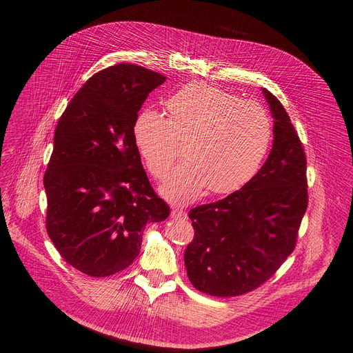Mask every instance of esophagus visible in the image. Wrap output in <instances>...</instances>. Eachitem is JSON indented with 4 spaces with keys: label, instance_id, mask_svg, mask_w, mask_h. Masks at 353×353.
<instances>
[{
    "label": "esophagus",
    "instance_id": "obj_1",
    "mask_svg": "<svg viewBox=\"0 0 353 353\" xmlns=\"http://www.w3.org/2000/svg\"><path fill=\"white\" fill-rule=\"evenodd\" d=\"M170 216L173 217V219H186L188 217V214H186V212H183V210H180V209H173L172 210V213H170Z\"/></svg>",
    "mask_w": 353,
    "mask_h": 353
}]
</instances>
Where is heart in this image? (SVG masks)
Segmentation results:
<instances>
[{"label": "heart", "mask_w": 353, "mask_h": 353, "mask_svg": "<svg viewBox=\"0 0 353 353\" xmlns=\"http://www.w3.org/2000/svg\"><path fill=\"white\" fill-rule=\"evenodd\" d=\"M165 117L152 110L137 114L133 140L147 170L161 179L183 143L184 160L161 184L174 205L208 190L223 196L242 189L261 169L273 137L263 107L203 83H190L163 103Z\"/></svg>", "instance_id": "heart-1"}]
</instances>
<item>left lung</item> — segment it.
<instances>
[{
	"mask_svg": "<svg viewBox=\"0 0 353 353\" xmlns=\"http://www.w3.org/2000/svg\"><path fill=\"white\" fill-rule=\"evenodd\" d=\"M262 92L273 117L268 160L242 189L189 213L194 239L184 253L188 276L197 290L220 298L250 292L281 268L307 208L302 143L282 103Z\"/></svg>",
	"mask_w": 353,
	"mask_h": 353,
	"instance_id": "obj_1",
	"label": "left lung"
}]
</instances>
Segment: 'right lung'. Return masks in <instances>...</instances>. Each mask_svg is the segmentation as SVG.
<instances>
[{
  "label": "right lung",
  "mask_w": 353,
  "mask_h": 353,
  "mask_svg": "<svg viewBox=\"0 0 353 353\" xmlns=\"http://www.w3.org/2000/svg\"><path fill=\"white\" fill-rule=\"evenodd\" d=\"M164 81L140 65L108 67L76 92L55 128L44 174L47 233L64 261L88 276L128 268L145 225L170 213L133 140L139 110Z\"/></svg>",
  "instance_id": "right-lung-1"
}]
</instances>
